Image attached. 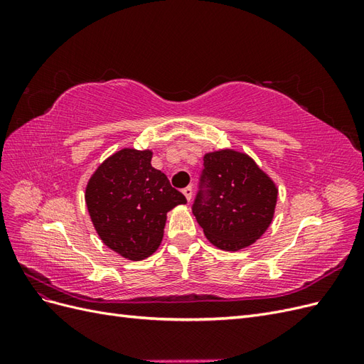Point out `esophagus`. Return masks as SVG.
Returning a JSON list of instances; mask_svg holds the SVG:
<instances>
[{"label":"esophagus","mask_w":364,"mask_h":364,"mask_svg":"<svg viewBox=\"0 0 364 364\" xmlns=\"http://www.w3.org/2000/svg\"><path fill=\"white\" fill-rule=\"evenodd\" d=\"M183 196L186 197V200H191L193 197V186H186V188H183Z\"/></svg>","instance_id":"34e87169"}]
</instances>
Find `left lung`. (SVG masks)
Masks as SVG:
<instances>
[{
  "instance_id": "obj_1",
  "label": "left lung",
  "mask_w": 364,
  "mask_h": 364,
  "mask_svg": "<svg viewBox=\"0 0 364 364\" xmlns=\"http://www.w3.org/2000/svg\"><path fill=\"white\" fill-rule=\"evenodd\" d=\"M203 167L193 205L197 223L218 249L249 247L272 223L277 185L249 155L232 149L206 153Z\"/></svg>"
}]
</instances>
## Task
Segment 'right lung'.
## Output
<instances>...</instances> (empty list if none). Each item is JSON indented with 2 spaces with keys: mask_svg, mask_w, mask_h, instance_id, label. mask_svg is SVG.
I'll list each match as a JSON object with an SVG mask.
<instances>
[{
  "mask_svg": "<svg viewBox=\"0 0 364 364\" xmlns=\"http://www.w3.org/2000/svg\"><path fill=\"white\" fill-rule=\"evenodd\" d=\"M151 150L121 149L98 165L85 200L103 243L123 258L139 261L155 252L167 213L185 205L162 171L151 167Z\"/></svg>",
  "mask_w": 364,
  "mask_h": 364,
  "instance_id": "right-lung-1",
  "label": "right lung"
}]
</instances>
